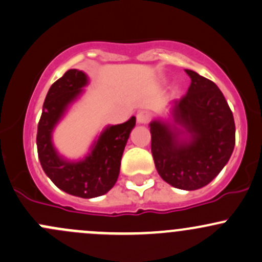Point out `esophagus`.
Returning <instances> with one entry per match:
<instances>
[{
    "mask_svg": "<svg viewBox=\"0 0 262 262\" xmlns=\"http://www.w3.org/2000/svg\"><path fill=\"white\" fill-rule=\"evenodd\" d=\"M150 118H151V116L147 111H140V112H137V115H136L137 122L142 123V125H145V123L149 122Z\"/></svg>",
    "mask_w": 262,
    "mask_h": 262,
    "instance_id": "1",
    "label": "esophagus"
}]
</instances>
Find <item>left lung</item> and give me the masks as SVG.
I'll return each instance as SVG.
<instances>
[{
  "label": "left lung",
  "instance_id": "1",
  "mask_svg": "<svg viewBox=\"0 0 262 262\" xmlns=\"http://www.w3.org/2000/svg\"><path fill=\"white\" fill-rule=\"evenodd\" d=\"M191 83L185 96L174 102V125L150 123L151 152L159 175L184 190H195L211 183L228 163L236 142L232 111L212 80L187 69ZM183 133L188 139H180Z\"/></svg>",
  "mask_w": 262,
  "mask_h": 262
}]
</instances>
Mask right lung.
<instances>
[{
  "label": "right lung",
  "instance_id": "obj_1",
  "mask_svg": "<svg viewBox=\"0 0 262 262\" xmlns=\"http://www.w3.org/2000/svg\"><path fill=\"white\" fill-rule=\"evenodd\" d=\"M87 80V75L82 71L69 69L53 83L45 97L37 125L36 145L42 170L59 189L80 198H94L106 194L117 182L121 158L136 118L108 126L83 160L61 159L51 144V132L67 107L82 93Z\"/></svg>",
  "mask_w": 262,
  "mask_h": 262
}]
</instances>
